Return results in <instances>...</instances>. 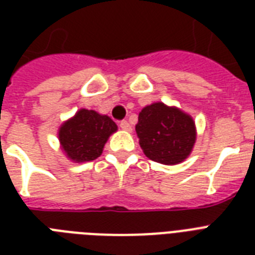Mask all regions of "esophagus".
Instances as JSON below:
<instances>
[{"label": "esophagus", "mask_w": 255, "mask_h": 255, "mask_svg": "<svg viewBox=\"0 0 255 255\" xmlns=\"http://www.w3.org/2000/svg\"><path fill=\"white\" fill-rule=\"evenodd\" d=\"M120 128H122V129H123V131H127V132H131V129H132V127H131V124L128 123L127 120H122V122H120Z\"/></svg>", "instance_id": "obj_1"}]
</instances>
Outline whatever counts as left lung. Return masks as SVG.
I'll return each instance as SVG.
<instances>
[{
	"label": "left lung",
	"mask_w": 255,
	"mask_h": 255,
	"mask_svg": "<svg viewBox=\"0 0 255 255\" xmlns=\"http://www.w3.org/2000/svg\"><path fill=\"white\" fill-rule=\"evenodd\" d=\"M135 129L144 155L164 165H176L188 159L197 137L193 118L163 102L145 106Z\"/></svg>",
	"instance_id": "1"
}]
</instances>
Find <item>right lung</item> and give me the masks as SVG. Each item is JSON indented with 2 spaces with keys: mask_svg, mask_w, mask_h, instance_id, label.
Listing matches in <instances>:
<instances>
[{
  "mask_svg": "<svg viewBox=\"0 0 255 255\" xmlns=\"http://www.w3.org/2000/svg\"><path fill=\"white\" fill-rule=\"evenodd\" d=\"M118 131V126L107 115L81 108L62 123L58 139L65 156L73 163H86L98 159L108 137Z\"/></svg>",
  "mask_w": 255,
  "mask_h": 255,
  "instance_id": "right-lung-1",
  "label": "right lung"
}]
</instances>
